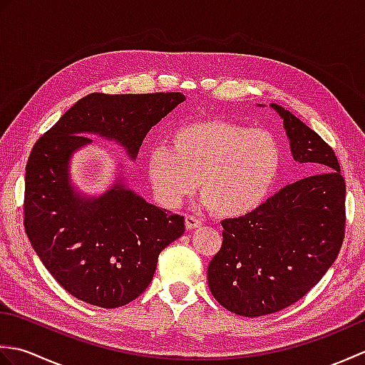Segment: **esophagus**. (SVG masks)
Segmentation results:
<instances>
[{
  "label": "esophagus",
  "instance_id": "1",
  "mask_svg": "<svg viewBox=\"0 0 365 365\" xmlns=\"http://www.w3.org/2000/svg\"><path fill=\"white\" fill-rule=\"evenodd\" d=\"M200 224H202V222H200V221L196 218V216H191V215L185 216V226H187L188 230L200 227Z\"/></svg>",
  "mask_w": 365,
  "mask_h": 365
}]
</instances>
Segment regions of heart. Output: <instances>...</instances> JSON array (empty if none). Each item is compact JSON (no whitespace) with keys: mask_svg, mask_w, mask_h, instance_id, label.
<instances>
[{"mask_svg":"<svg viewBox=\"0 0 365 365\" xmlns=\"http://www.w3.org/2000/svg\"><path fill=\"white\" fill-rule=\"evenodd\" d=\"M282 166V147L268 130L229 120H199L177 127L170 147L147 155L155 197L175 208L192 192L222 218H242L271 195Z\"/></svg>","mask_w":365,"mask_h":365,"instance_id":"b5f03b06","label":"heart"}]
</instances>
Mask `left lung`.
Listing matches in <instances>:
<instances>
[{
	"mask_svg": "<svg viewBox=\"0 0 365 365\" xmlns=\"http://www.w3.org/2000/svg\"><path fill=\"white\" fill-rule=\"evenodd\" d=\"M293 160L319 170L301 178L257 210L221 222L222 245L208 265V287L237 315L282 311L319 284L345 237V180L334 150L276 103Z\"/></svg>",
	"mask_w": 365,
	"mask_h": 365,
	"instance_id": "left-lung-1",
	"label": "left lung"
}]
</instances>
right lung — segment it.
Returning <instances> with one entry per match:
<instances>
[{
  "instance_id": "obj_1",
  "label": "right lung",
  "mask_w": 365,
  "mask_h": 365,
  "mask_svg": "<svg viewBox=\"0 0 365 365\" xmlns=\"http://www.w3.org/2000/svg\"><path fill=\"white\" fill-rule=\"evenodd\" d=\"M182 102L180 92H96L34 144L25 177V230L45 268L72 297L105 309L136 299L153 279L160 252L185 232L183 216L136 195L122 169L103 195L76 188L72 158L92 144L84 135L118 143L136 160L149 130Z\"/></svg>"
}]
</instances>
